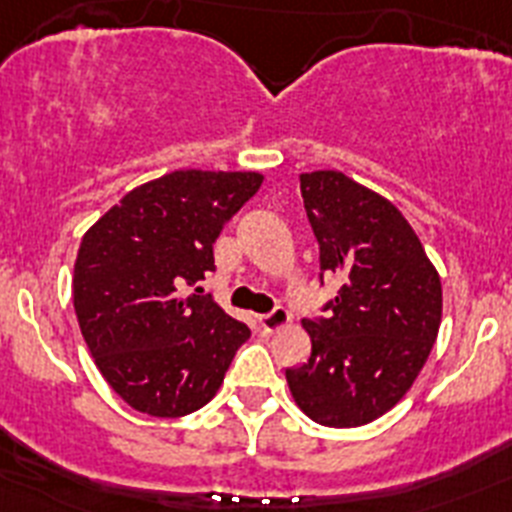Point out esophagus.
<instances>
[{
    "mask_svg": "<svg viewBox=\"0 0 512 512\" xmlns=\"http://www.w3.org/2000/svg\"><path fill=\"white\" fill-rule=\"evenodd\" d=\"M292 323V315H289L284 307H277L271 310L269 315H259V325L264 328V333H274V330H282Z\"/></svg>",
    "mask_w": 512,
    "mask_h": 512,
    "instance_id": "34e87169",
    "label": "esophagus"
}]
</instances>
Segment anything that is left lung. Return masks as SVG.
Returning a JSON list of instances; mask_svg holds the SVG:
<instances>
[{"mask_svg": "<svg viewBox=\"0 0 512 512\" xmlns=\"http://www.w3.org/2000/svg\"><path fill=\"white\" fill-rule=\"evenodd\" d=\"M320 274L341 279L328 318L302 320L312 351L289 369L297 408L328 428H359L408 395L441 325V277L402 212L341 171L300 174Z\"/></svg>", "mask_w": 512, "mask_h": 512, "instance_id": "1", "label": "left lung"}]
</instances>
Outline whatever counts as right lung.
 I'll list each match as a JSON object with an SVG mask.
<instances>
[{
	"label": "right lung",
	"mask_w": 512,
	"mask_h": 512,
	"mask_svg": "<svg viewBox=\"0 0 512 512\" xmlns=\"http://www.w3.org/2000/svg\"><path fill=\"white\" fill-rule=\"evenodd\" d=\"M261 182L259 171H171L130 189L81 238L71 284L81 336L138 413L200 410L251 336L215 300L182 289L215 269L212 243Z\"/></svg>",
	"instance_id": "right-lung-1"
}]
</instances>
